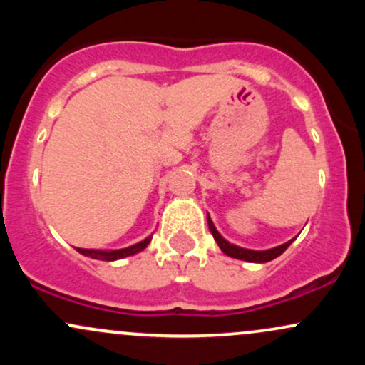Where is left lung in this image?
I'll list each match as a JSON object with an SVG mask.
<instances>
[{
    "label": "left lung",
    "mask_w": 365,
    "mask_h": 365,
    "mask_svg": "<svg viewBox=\"0 0 365 365\" xmlns=\"http://www.w3.org/2000/svg\"><path fill=\"white\" fill-rule=\"evenodd\" d=\"M207 225H209V232H211L212 237H215L216 244L220 245V249L223 250L226 255H230V257H233V259H240V261H247V262H261L262 264V262L273 261V259L278 257V255H282L284 250L288 249V245L295 240V238H292V240L284 242V244L273 247V249H267V250H250V249H244V247H238L235 244H230L226 238L221 237V233L216 230V226L211 221L209 215H207Z\"/></svg>",
    "instance_id": "obj_1"
}]
</instances>
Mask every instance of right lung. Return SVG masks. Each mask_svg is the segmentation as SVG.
<instances>
[{
    "label": "right lung",
    "instance_id": "right-lung-1",
    "mask_svg": "<svg viewBox=\"0 0 365 365\" xmlns=\"http://www.w3.org/2000/svg\"><path fill=\"white\" fill-rule=\"evenodd\" d=\"M150 238H153V235L144 238V240L139 242V244L125 247V249L98 250V249H78L77 247V252H81L82 255H87V257H91V259H98V261H118V259L128 257V255H133V254L140 252V250H144L145 247L149 245Z\"/></svg>",
    "mask_w": 365,
    "mask_h": 365
}]
</instances>
